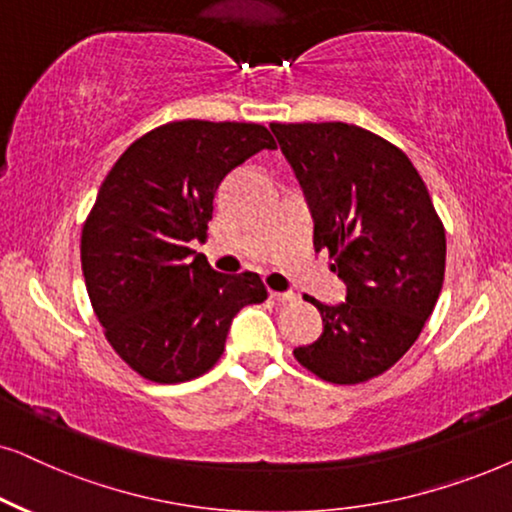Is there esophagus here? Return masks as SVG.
Listing matches in <instances>:
<instances>
[{"label":"esophagus","instance_id":"obj_1","mask_svg":"<svg viewBox=\"0 0 512 512\" xmlns=\"http://www.w3.org/2000/svg\"><path fill=\"white\" fill-rule=\"evenodd\" d=\"M270 298L277 303H291L296 301V294H291V291H270Z\"/></svg>","mask_w":512,"mask_h":512}]
</instances>
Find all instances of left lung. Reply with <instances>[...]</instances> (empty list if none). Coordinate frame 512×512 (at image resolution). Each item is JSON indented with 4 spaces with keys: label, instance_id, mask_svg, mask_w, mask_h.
<instances>
[{
    "label": "left lung",
    "instance_id": "left-lung-1",
    "mask_svg": "<svg viewBox=\"0 0 512 512\" xmlns=\"http://www.w3.org/2000/svg\"><path fill=\"white\" fill-rule=\"evenodd\" d=\"M315 218V251L348 287L320 310L322 334L301 345V367L336 386L388 371L421 334L442 291L447 237L409 157L345 122L270 124Z\"/></svg>",
    "mask_w": 512,
    "mask_h": 512
}]
</instances>
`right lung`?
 I'll use <instances>...</instances> for the list:
<instances>
[{"instance_id":"add662e5","label":"right lung","mask_w":512,"mask_h":512,"mask_svg":"<svg viewBox=\"0 0 512 512\" xmlns=\"http://www.w3.org/2000/svg\"><path fill=\"white\" fill-rule=\"evenodd\" d=\"M263 148L251 122L183 119L148 131L105 176L82 228V272L112 350L155 383H183L221 360L244 305L263 303L256 272L223 275L190 242L207 240L218 185Z\"/></svg>"}]
</instances>
